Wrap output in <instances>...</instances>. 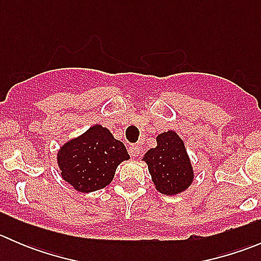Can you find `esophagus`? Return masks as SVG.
Wrapping results in <instances>:
<instances>
[{"label":"esophagus","mask_w":261,"mask_h":261,"mask_svg":"<svg viewBox=\"0 0 261 261\" xmlns=\"http://www.w3.org/2000/svg\"><path fill=\"white\" fill-rule=\"evenodd\" d=\"M128 152H130V155L133 158H138L139 155H140L141 149H140V146H138V145H131L130 147H128Z\"/></svg>","instance_id":"34e87169"}]
</instances>
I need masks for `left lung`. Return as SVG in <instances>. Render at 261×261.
<instances>
[{"instance_id": "1", "label": "left lung", "mask_w": 261, "mask_h": 261, "mask_svg": "<svg viewBox=\"0 0 261 261\" xmlns=\"http://www.w3.org/2000/svg\"><path fill=\"white\" fill-rule=\"evenodd\" d=\"M151 175L155 189L165 196H177L191 187L194 170L184 141L174 130L156 136V146L143 158Z\"/></svg>"}]
</instances>
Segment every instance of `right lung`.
Masks as SVG:
<instances>
[{
  "instance_id": "1",
  "label": "right lung",
  "mask_w": 261,
  "mask_h": 261,
  "mask_svg": "<svg viewBox=\"0 0 261 261\" xmlns=\"http://www.w3.org/2000/svg\"><path fill=\"white\" fill-rule=\"evenodd\" d=\"M130 159L123 143L99 123L63 144L57 152L60 175L82 193H91L111 183L116 169Z\"/></svg>"
}]
</instances>
